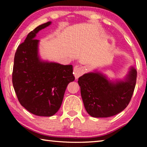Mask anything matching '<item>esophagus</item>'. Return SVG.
<instances>
[{"label":"esophagus","mask_w":147,"mask_h":147,"mask_svg":"<svg viewBox=\"0 0 147 147\" xmlns=\"http://www.w3.org/2000/svg\"><path fill=\"white\" fill-rule=\"evenodd\" d=\"M85 73V70L83 67H75L73 71V74L75 78L77 79L80 76L82 75V74Z\"/></svg>","instance_id":"obj_1"}]
</instances>
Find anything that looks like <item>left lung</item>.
Returning <instances> with one entry per match:
<instances>
[{"mask_svg":"<svg viewBox=\"0 0 147 147\" xmlns=\"http://www.w3.org/2000/svg\"><path fill=\"white\" fill-rule=\"evenodd\" d=\"M137 71L131 67L125 81L111 82L100 73L84 74L78 78L84 107L93 117H109L127 106L135 89Z\"/></svg>","mask_w":147,"mask_h":147,"instance_id":"obj_1","label":"left lung"}]
</instances>
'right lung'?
I'll return each mask as SVG.
<instances>
[{"instance_id":"obj_1","label":"right lung","mask_w":147,"mask_h":147,"mask_svg":"<svg viewBox=\"0 0 147 147\" xmlns=\"http://www.w3.org/2000/svg\"><path fill=\"white\" fill-rule=\"evenodd\" d=\"M51 22L36 27L15 54L12 83L20 104L38 116L51 117L59 110L68 84L74 80L73 65L41 61L36 34Z\"/></svg>"}]
</instances>
